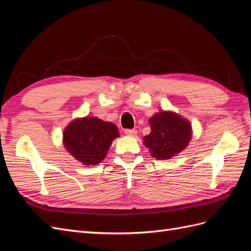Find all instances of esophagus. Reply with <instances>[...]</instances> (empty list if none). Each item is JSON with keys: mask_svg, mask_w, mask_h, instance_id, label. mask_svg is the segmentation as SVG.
Returning <instances> with one entry per match:
<instances>
[{"mask_svg": "<svg viewBox=\"0 0 251 251\" xmlns=\"http://www.w3.org/2000/svg\"><path fill=\"white\" fill-rule=\"evenodd\" d=\"M125 133L127 136H136V135H137V131H136V130H126Z\"/></svg>", "mask_w": 251, "mask_h": 251, "instance_id": "1", "label": "esophagus"}]
</instances>
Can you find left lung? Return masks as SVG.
Listing matches in <instances>:
<instances>
[{"mask_svg":"<svg viewBox=\"0 0 251 251\" xmlns=\"http://www.w3.org/2000/svg\"><path fill=\"white\" fill-rule=\"evenodd\" d=\"M151 133L143 144L158 160H168L181 153L192 139V124L172 111H160L149 119Z\"/></svg>","mask_w":251,"mask_h":251,"instance_id":"obj_1","label":"left lung"}]
</instances>
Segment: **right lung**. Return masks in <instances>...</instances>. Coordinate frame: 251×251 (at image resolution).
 Here are the masks:
<instances>
[{
    "label": "right lung",
    "instance_id": "right-lung-1",
    "mask_svg": "<svg viewBox=\"0 0 251 251\" xmlns=\"http://www.w3.org/2000/svg\"><path fill=\"white\" fill-rule=\"evenodd\" d=\"M119 137L118 127L97 117L75 118L63 133L65 149L80 163L95 165L107 156L113 140Z\"/></svg>",
    "mask_w": 251,
    "mask_h": 251
}]
</instances>
